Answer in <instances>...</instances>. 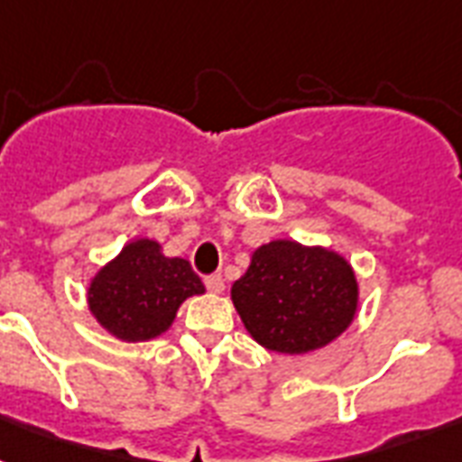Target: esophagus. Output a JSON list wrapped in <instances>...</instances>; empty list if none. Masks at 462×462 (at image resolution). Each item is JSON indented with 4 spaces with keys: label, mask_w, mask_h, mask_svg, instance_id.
<instances>
[{
    "label": "esophagus",
    "mask_w": 462,
    "mask_h": 462,
    "mask_svg": "<svg viewBox=\"0 0 462 462\" xmlns=\"http://www.w3.org/2000/svg\"><path fill=\"white\" fill-rule=\"evenodd\" d=\"M203 282H206V288H208L213 295H220V292L225 290V281H223V275H220V273L206 275V281H203Z\"/></svg>",
    "instance_id": "34e87169"
}]
</instances>
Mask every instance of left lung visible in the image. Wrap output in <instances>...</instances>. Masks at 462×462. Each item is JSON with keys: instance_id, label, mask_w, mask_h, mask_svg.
Listing matches in <instances>:
<instances>
[{"instance_id": "obj_1", "label": "left lung", "mask_w": 462, "mask_h": 462, "mask_svg": "<svg viewBox=\"0 0 462 462\" xmlns=\"http://www.w3.org/2000/svg\"><path fill=\"white\" fill-rule=\"evenodd\" d=\"M232 302L256 343L302 355L350 326L357 281L343 256L281 239L254 252L252 266L232 285Z\"/></svg>"}]
</instances>
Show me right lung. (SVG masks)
<instances>
[{
	"label": "right lung",
	"mask_w": 462,
	"mask_h": 462,
	"mask_svg": "<svg viewBox=\"0 0 462 462\" xmlns=\"http://www.w3.org/2000/svg\"><path fill=\"white\" fill-rule=\"evenodd\" d=\"M201 278L184 259H167L158 242L136 239L90 282L88 302L122 340H148L170 328L180 304L201 295Z\"/></svg>",
	"instance_id": "add662e5"
}]
</instances>
